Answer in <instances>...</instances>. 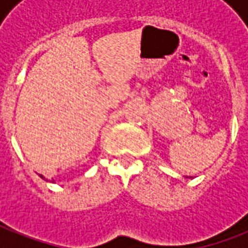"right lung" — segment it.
<instances>
[{
    "label": "right lung",
    "mask_w": 248,
    "mask_h": 248,
    "mask_svg": "<svg viewBox=\"0 0 248 248\" xmlns=\"http://www.w3.org/2000/svg\"><path fill=\"white\" fill-rule=\"evenodd\" d=\"M40 176H42V179H45V176H43V175H40ZM45 181H46V179H45ZM54 182V181H53Z\"/></svg>",
    "instance_id": "right-lung-1"
}]
</instances>
